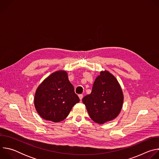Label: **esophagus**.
I'll list each match as a JSON object with an SVG mask.
<instances>
[{
  "label": "esophagus",
  "instance_id": "obj_1",
  "mask_svg": "<svg viewBox=\"0 0 159 159\" xmlns=\"http://www.w3.org/2000/svg\"><path fill=\"white\" fill-rule=\"evenodd\" d=\"M79 98H80V101H82V98H83V94H79Z\"/></svg>",
  "mask_w": 159,
  "mask_h": 159
}]
</instances>
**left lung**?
<instances>
[{"instance_id":"1","label":"left lung","mask_w":159,"mask_h":159,"mask_svg":"<svg viewBox=\"0 0 159 159\" xmlns=\"http://www.w3.org/2000/svg\"><path fill=\"white\" fill-rule=\"evenodd\" d=\"M124 96L116 77L107 70L96 79L92 92L82 99L90 118L104 124L116 118L121 112Z\"/></svg>"}]
</instances>
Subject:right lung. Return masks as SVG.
<instances>
[{"mask_svg":"<svg viewBox=\"0 0 159 159\" xmlns=\"http://www.w3.org/2000/svg\"><path fill=\"white\" fill-rule=\"evenodd\" d=\"M79 101L65 70L53 72L45 79L38 87L34 99L39 116L55 123L65 120Z\"/></svg>","mask_w":159,"mask_h":159,"instance_id":"obj_1","label":"right lung"}]
</instances>
